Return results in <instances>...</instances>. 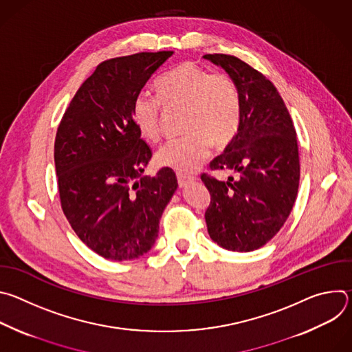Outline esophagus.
<instances>
[{"instance_id":"obj_1","label":"esophagus","mask_w":352,"mask_h":352,"mask_svg":"<svg viewBox=\"0 0 352 352\" xmlns=\"http://www.w3.org/2000/svg\"><path fill=\"white\" fill-rule=\"evenodd\" d=\"M177 179H178V185L179 188H184L188 182H190L193 179V177L190 175H185V174H177Z\"/></svg>"}]
</instances>
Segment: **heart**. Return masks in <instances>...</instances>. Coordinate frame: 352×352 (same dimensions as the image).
Here are the masks:
<instances>
[{"instance_id":"1","label":"heart","mask_w":352,"mask_h":352,"mask_svg":"<svg viewBox=\"0 0 352 352\" xmlns=\"http://www.w3.org/2000/svg\"><path fill=\"white\" fill-rule=\"evenodd\" d=\"M157 97L139 94L132 107L139 133L148 142L162 136L164 109H184L186 135L164 143L156 155L160 166L188 174L210 155L213 144L227 146L241 124V96L232 78L193 63H182L157 80Z\"/></svg>"}]
</instances>
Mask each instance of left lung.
Instances as JSON below:
<instances>
[{"label":"left lung","instance_id":"1","mask_svg":"<svg viewBox=\"0 0 352 352\" xmlns=\"http://www.w3.org/2000/svg\"><path fill=\"white\" fill-rule=\"evenodd\" d=\"M235 82L241 124L212 171H230L227 181L204 173L210 192L205 219L210 238L234 252L266 245L284 226L299 186V155L294 122L274 85L259 71L228 54H206Z\"/></svg>","mask_w":352,"mask_h":352}]
</instances>
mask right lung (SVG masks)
Instances as JSON below:
<instances>
[{
  "label": "right lung",
  "instance_id": "add662e5",
  "mask_svg": "<svg viewBox=\"0 0 352 352\" xmlns=\"http://www.w3.org/2000/svg\"><path fill=\"white\" fill-rule=\"evenodd\" d=\"M171 56L138 53L98 64L57 129L54 162L63 212L79 239L110 261L148 252L178 186L168 167L142 177L152 148L132 114L148 78Z\"/></svg>",
  "mask_w": 352,
  "mask_h": 352
}]
</instances>
